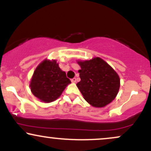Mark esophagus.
<instances>
[{"label": "esophagus", "instance_id": "obj_1", "mask_svg": "<svg viewBox=\"0 0 151 151\" xmlns=\"http://www.w3.org/2000/svg\"><path fill=\"white\" fill-rule=\"evenodd\" d=\"M71 81H72V82L75 83V82H77V79H76V78H73V79H71Z\"/></svg>", "mask_w": 151, "mask_h": 151}]
</instances>
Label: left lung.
Returning <instances> with one entry per match:
<instances>
[{
  "label": "left lung",
  "instance_id": "8db88e82",
  "mask_svg": "<svg viewBox=\"0 0 151 151\" xmlns=\"http://www.w3.org/2000/svg\"><path fill=\"white\" fill-rule=\"evenodd\" d=\"M78 64L81 81L77 86L84 99L94 107H104L113 101L120 86L116 72L99 58Z\"/></svg>",
  "mask_w": 151,
  "mask_h": 151
}]
</instances>
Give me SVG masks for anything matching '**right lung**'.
Masks as SVG:
<instances>
[{
  "instance_id": "right-lung-1",
  "label": "right lung",
  "mask_w": 151,
  "mask_h": 151,
  "mask_svg": "<svg viewBox=\"0 0 151 151\" xmlns=\"http://www.w3.org/2000/svg\"><path fill=\"white\" fill-rule=\"evenodd\" d=\"M70 83V79L55 60H45L36 68L30 86L34 96L42 101L51 102L62 94Z\"/></svg>"
}]
</instances>
